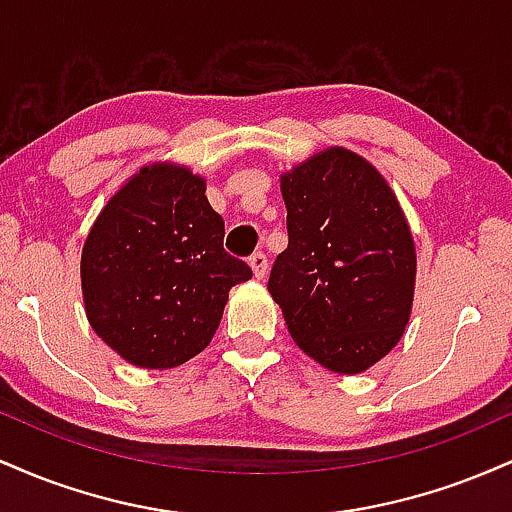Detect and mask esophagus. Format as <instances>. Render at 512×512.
Returning a JSON list of instances; mask_svg holds the SVG:
<instances>
[{
  "mask_svg": "<svg viewBox=\"0 0 512 512\" xmlns=\"http://www.w3.org/2000/svg\"><path fill=\"white\" fill-rule=\"evenodd\" d=\"M250 267L257 279H264V274H267V267H269L267 255H264V252H255V255H250Z\"/></svg>",
  "mask_w": 512,
  "mask_h": 512,
  "instance_id": "1",
  "label": "esophagus"
}]
</instances>
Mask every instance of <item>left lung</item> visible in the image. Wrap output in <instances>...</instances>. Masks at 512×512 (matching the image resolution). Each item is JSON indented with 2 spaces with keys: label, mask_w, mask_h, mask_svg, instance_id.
<instances>
[{
  "label": "left lung",
  "mask_w": 512,
  "mask_h": 512,
  "mask_svg": "<svg viewBox=\"0 0 512 512\" xmlns=\"http://www.w3.org/2000/svg\"><path fill=\"white\" fill-rule=\"evenodd\" d=\"M289 248L269 293L308 356L361 373L399 342L414 298L416 252L383 175L346 149H327L281 178Z\"/></svg>",
  "instance_id": "left-lung-1"
}]
</instances>
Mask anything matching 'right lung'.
I'll use <instances>...</instances> for the list:
<instances>
[{"instance_id":"obj_1","label":"right lung","mask_w":512,"mask_h":512,"mask_svg":"<svg viewBox=\"0 0 512 512\" xmlns=\"http://www.w3.org/2000/svg\"><path fill=\"white\" fill-rule=\"evenodd\" d=\"M223 236L199 175L139 170L105 204L81 252L93 332L139 368H173L207 349L231 286L252 276L223 250Z\"/></svg>"}]
</instances>
